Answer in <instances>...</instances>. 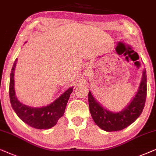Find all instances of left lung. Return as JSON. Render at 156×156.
<instances>
[{
    "mask_svg": "<svg viewBox=\"0 0 156 156\" xmlns=\"http://www.w3.org/2000/svg\"><path fill=\"white\" fill-rule=\"evenodd\" d=\"M147 95V76L144 70L140 86L136 95L129 105L118 113L108 111L98 103L91 94L88 93L89 109L95 124L108 132L123 130L138 118L142 113Z\"/></svg>",
    "mask_w": 156,
    "mask_h": 156,
    "instance_id": "left-lung-1",
    "label": "left lung"
}]
</instances>
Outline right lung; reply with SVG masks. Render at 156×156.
<instances>
[{"mask_svg":"<svg viewBox=\"0 0 156 156\" xmlns=\"http://www.w3.org/2000/svg\"><path fill=\"white\" fill-rule=\"evenodd\" d=\"M17 59L14 62L10 73L9 97L11 106L24 123L37 129H49L56 125L58 120L65 113L66 105L73 92V87L66 90L51 104L42 108H33L23 104L16 96L14 88V70Z\"/></svg>","mask_w":156,"mask_h":156,"instance_id":"add662e5","label":"right lung"}]
</instances>
